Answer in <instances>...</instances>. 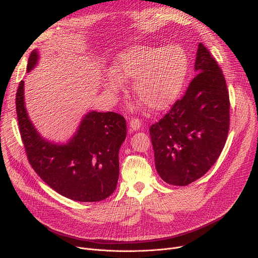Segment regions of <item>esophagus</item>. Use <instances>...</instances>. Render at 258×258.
Listing matches in <instances>:
<instances>
[{
  "instance_id": "esophagus-1",
  "label": "esophagus",
  "mask_w": 258,
  "mask_h": 258,
  "mask_svg": "<svg viewBox=\"0 0 258 258\" xmlns=\"http://www.w3.org/2000/svg\"><path fill=\"white\" fill-rule=\"evenodd\" d=\"M129 126L130 128L133 130V131H136V130H140L141 127H142V122L138 120V118H132V120L130 121L129 123Z\"/></svg>"
}]
</instances>
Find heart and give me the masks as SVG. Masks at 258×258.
Returning <instances> with one entry per match:
<instances>
[{
	"label": "heart",
	"instance_id": "1",
	"mask_svg": "<svg viewBox=\"0 0 258 258\" xmlns=\"http://www.w3.org/2000/svg\"><path fill=\"white\" fill-rule=\"evenodd\" d=\"M185 50L176 45L155 47L134 45L117 55L113 71L105 79V88L120 92L123 79H132L134 95L151 109L160 110L179 96L188 74Z\"/></svg>",
	"mask_w": 258,
	"mask_h": 258
}]
</instances>
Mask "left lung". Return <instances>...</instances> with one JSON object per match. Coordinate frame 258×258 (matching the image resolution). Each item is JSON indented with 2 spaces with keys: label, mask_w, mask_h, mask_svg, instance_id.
Returning a JSON list of instances; mask_svg holds the SVG:
<instances>
[{
  "label": "left lung",
  "mask_w": 258,
  "mask_h": 258,
  "mask_svg": "<svg viewBox=\"0 0 258 258\" xmlns=\"http://www.w3.org/2000/svg\"><path fill=\"white\" fill-rule=\"evenodd\" d=\"M194 72L184 96L150 128L155 165L169 185L200 179L219 158L229 128V96L221 69L198 44Z\"/></svg>",
  "instance_id": "8db88e82"
}]
</instances>
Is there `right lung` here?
<instances>
[{
  "label": "right lung",
  "mask_w": 258,
  "mask_h": 258,
  "mask_svg": "<svg viewBox=\"0 0 258 258\" xmlns=\"http://www.w3.org/2000/svg\"><path fill=\"white\" fill-rule=\"evenodd\" d=\"M34 49L27 66L31 72L39 62ZM19 132L30 164L54 191L72 201L100 202L116 188L118 151L126 138V121L121 114L88 111L67 143L49 142L37 131L25 103V82L16 93Z\"/></svg>",
  "instance_id": "1"
}]
</instances>
